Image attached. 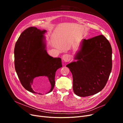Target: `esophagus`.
Instances as JSON below:
<instances>
[{
  "instance_id": "1",
  "label": "esophagus",
  "mask_w": 123,
  "mask_h": 123,
  "mask_svg": "<svg viewBox=\"0 0 123 123\" xmlns=\"http://www.w3.org/2000/svg\"><path fill=\"white\" fill-rule=\"evenodd\" d=\"M70 56L69 54H64L62 56V59L65 62H69L70 60Z\"/></svg>"
}]
</instances>
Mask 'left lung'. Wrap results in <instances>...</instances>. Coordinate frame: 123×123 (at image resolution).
Returning <instances> with one entry per match:
<instances>
[{"label": "left lung", "instance_id": "left-lung-1", "mask_svg": "<svg viewBox=\"0 0 123 123\" xmlns=\"http://www.w3.org/2000/svg\"><path fill=\"white\" fill-rule=\"evenodd\" d=\"M111 45L103 35L82 41L80 50L68 67L73 76L74 93L87 97L98 93L105 87L112 68Z\"/></svg>", "mask_w": 123, "mask_h": 123}]
</instances>
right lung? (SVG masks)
Here are the masks:
<instances>
[{"instance_id":"right-lung-1","label":"right lung","mask_w":123,"mask_h":123,"mask_svg":"<svg viewBox=\"0 0 123 123\" xmlns=\"http://www.w3.org/2000/svg\"><path fill=\"white\" fill-rule=\"evenodd\" d=\"M46 31L29 27L22 32L15 45L14 65L18 78L26 90L33 93L34 79L39 76L48 77L51 85L48 93L52 91L56 71L62 67L61 58L49 56L45 49L43 34Z\"/></svg>"}]
</instances>
